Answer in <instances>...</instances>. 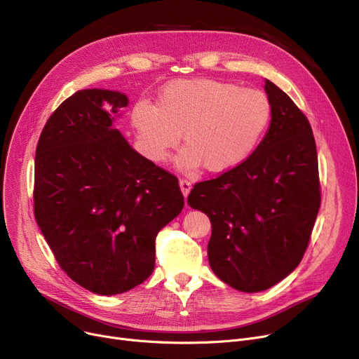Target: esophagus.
Instances as JSON below:
<instances>
[{"instance_id":"obj_1","label":"esophagus","mask_w":359,"mask_h":359,"mask_svg":"<svg viewBox=\"0 0 359 359\" xmlns=\"http://www.w3.org/2000/svg\"><path fill=\"white\" fill-rule=\"evenodd\" d=\"M179 184H180V191H182V194H183V196L186 199L187 195H189L191 189H192V183L189 180H186V179H180Z\"/></svg>"}]
</instances>
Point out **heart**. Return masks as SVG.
<instances>
[{
	"mask_svg": "<svg viewBox=\"0 0 359 359\" xmlns=\"http://www.w3.org/2000/svg\"><path fill=\"white\" fill-rule=\"evenodd\" d=\"M272 119L269 97L260 90L217 80L167 84L157 104L135 103L130 113L144 154L156 163L168 158L180 134L186 147L176 160L183 172L203 167L227 172L246 161L265 137Z\"/></svg>",
	"mask_w": 359,
	"mask_h": 359,
	"instance_id": "b5f03b06",
	"label": "heart"
}]
</instances>
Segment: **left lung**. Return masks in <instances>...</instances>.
<instances>
[{
	"mask_svg": "<svg viewBox=\"0 0 359 359\" xmlns=\"http://www.w3.org/2000/svg\"><path fill=\"white\" fill-rule=\"evenodd\" d=\"M265 91L272 119L255 153L187 196L211 221V269L243 292L265 291L298 266L320 208L310 122L272 81L265 80Z\"/></svg>",
	"mask_w": 359,
	"mask_h": 359,
	"instance_id": "obj_1",
	"label": "left lung"
}]
</instances>
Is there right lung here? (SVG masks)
Returning a JSON list of instances; mask_svg holds the SVG:
<instances>
[{"mask_svg":"<svg viewBox=\"0 0 359 359\" xmlns=\"http://www.w3.org/2000/svg\"><path fill=\"white\" fill-rule=\"evenodd\" d=\"M129 99L86 88L48 119L34 158V218L62 271L99 295L153 273L156 237L183 208L177 179L115 128Z\"/></svg>","mask_w":359,"mask_h":359,"instance_id":"right-lung-1","label":"right lung"}]
</instances>
